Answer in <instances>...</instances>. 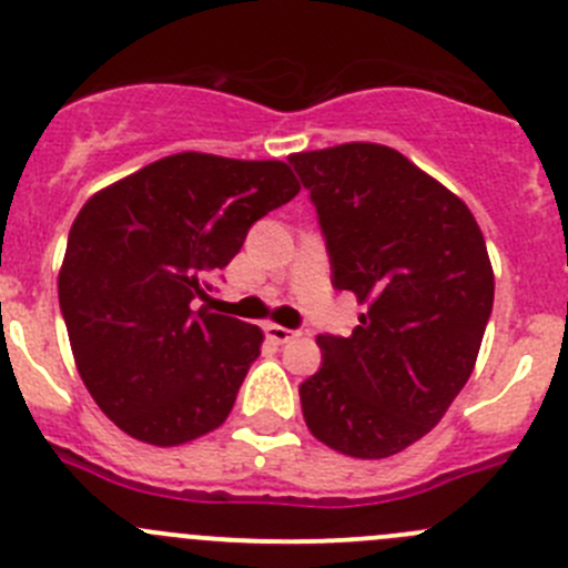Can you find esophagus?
<instances>
[{"label": "esophagus", "instance_id": "esophagus-1", "mask_svg": "<svg viewBox=\"0 0 568 568\" xmlns=\"http://www.w3.org/2000/svg\"><path fill=\"white\" fill-rule=\"evenodd\" d=\"M266 338L268 341H274V344H288L291 338H294V329H288V327H280V324H266Z\"/></svg>", "mask_w": 568, "mask_h": 568}]
</instances>
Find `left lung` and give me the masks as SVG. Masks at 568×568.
Listing matches in <instances>:
<instances>
[{
    "label": "left lung",
    "instance_id": "1",
    "mask_svg": "<svg viewBox=\"0 0 568 568\" xmlns=\"http://www.w3.org/2000/svg\"><path fill=\"white\" fill-rule=\"evenodd\" d=\"M311 191L333 285L366 311L318 335L300 385L307 430L349 458H390L442 422L469 379L494 307L486 239L464 200L383 144L288 158Z\"/></svg>",
    "mask_w": 568,
    "mask_h": 568
}]
</instances>
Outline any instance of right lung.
Segmentation results:
<instances>
[{
  "label": "right lung",
  "mask_w": 568,
  "mask_h": 568,
  "mask_svg": "<svg viewBox=\"0 0 568 568\" xmlns=\"http://www.w3.org/2000/svg\"><path fill=\"white\" fill-rule=\"evenodd\" d=\"M296 194L283 161L180 152L82 205L58 274L60 311L77 372L119 430L178 447L222 427L263 333L196 300L252 224Z\"/></svg>",
  "instance_id": "add662e5"
}]
</instances>
